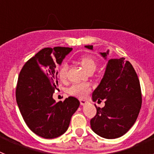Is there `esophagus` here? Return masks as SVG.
<instances>
[{
    "instance_id": "34e87169",
    "label": "esophagus",
    "mask_w": 154,
    "mask_h": 154,
    "mask_svg": "<svg viewBox=\"0 0 154 154\" xmlns=\"http://www.w3.org/2000/svg\"><path fill=\"white\" fill-rule=\"evenodd\" d=\"M79 102H80V104H81L82 106H84V105H85L87 103H88V101L85 99H80Z\"/></svg>"
}]
</instances>
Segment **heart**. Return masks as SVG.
Listing matches in <instances>:
<instances>
[{"mask_svg":"<svg viewBox=\"0 0 154 154\" xmlns=\"http://www.w3.org/2000/svg\"><path fill=\"white\" fill-rule=\"evenodd\" d=\"M79 63L82 66L84 69L88 72H94L96 70L97 66V62L96 58L91 55H83L79 58ZM68 69H69V65L66 62L63 63L59 69V77L61 80L65 81L67 79ZM91 90V86L89 83L85 82H81V83L74 84L69 88V92L71 95L76 96L83 97L86 96Z\"/></svg>","mask_w":154,"mask_h":154,"instance_id":"1","label":"heart"}]
</instances>
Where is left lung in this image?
Here are the masks:
<instances>
[{
    "mask_svg": "<svg viewBox=\"0 0 154 154\" xmlns=\"http://www.w3.org/2000/svg\"><path fill=\"white\" fill-rule=\"evenodd\" d=\"M85 48L93 50L92 45ZM109 52L107 50L99 54L106 60ZM92 99L94 102L106 99L105 106L99 107L90 121L94 133L106 139L118 138L127 133L135 123L142 105L140 81L131 63L124 58L109 60Z\"/></svg>",
    "mask_w": 154,
    "mask_h": 154,
    "instance_id": "obj_1",
    "label": "left lung"
}]
</instances>
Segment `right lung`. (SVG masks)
I'll use <instances>...</instances> for the list:
<instances>
[{
	"mask_svg": "<svg viewBox=\"0 0 154 154\" xmlns=\"http://www.w3.org/2000/svg\"><path fill=\"white\" fill-rule=\"evenodd\" d=\"M72 48H45L28 61L19 74L16 101L24 122L31 131L45 139L58 137L66 132L71 118L80 103L69 96L56 103V65H61Z\"/></svg>",
	"mask_w": 154,
	"mask_h": 154,
	"instance_id": "obj_1",
	"label": "right lung"
}]
</instances>
